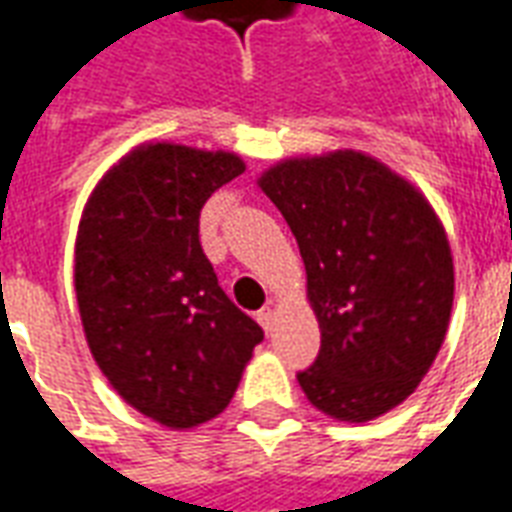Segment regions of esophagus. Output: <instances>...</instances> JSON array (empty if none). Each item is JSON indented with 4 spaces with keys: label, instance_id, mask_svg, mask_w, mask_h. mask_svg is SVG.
Masks as SVG:
<instances>
[{
    "label": "esophagus",
    "instance_id": "esophagus-1",
    "mask_svg": "<svg viewBox=\"0 0 512 512\" xmlns=\"http://www.w3.org/2000/svg\"><path fill=\"white\" fill-rule=\"evenodd\" d=\"M257 323H260L266 332H271V326H274V307H263V310L257 312Z\"/></svg>",
    "mask_w": 512,
    "mask_h": 512
}]
</instances>
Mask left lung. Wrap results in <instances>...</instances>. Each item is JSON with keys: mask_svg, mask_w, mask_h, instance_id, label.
<instances>
[{"mask_svg": "<svg viewBox=\"0 0 512 512\" xmlns=\"http://www.w3.org/2000/svg\"><path fill=\"white\" fill-rule=\"evenodd\" d=\"M260 189L296 235L321 326V351L296 373L307 400L348 422L403 403L450 323L452 257L433 208L354 150L277 164Z\"/></svg>", "mask_w": 512, "mask_h": 512, "instance_id": "obj_1", "label": "left lung"}]
</instances>
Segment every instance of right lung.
I'll return each instance as SVG.
<instances>
[{
  "instance_id": "right-lung-1",
  "label": "right lung",
  "mask_w": 512,
  "mask_h": 512,
  "mask_svg": "<svg viewBox=\"0 0 512 512\" xmlns=\"http://www.w3.org/2000/svg\"><path fill=\"white\" fill-rule=\"evenodd\" d=\"M244 172L233 153L145 145L109 169L76 235L84 334L117 395L167 428L233 400L263 329L227 299L200 244V211Z\"/></svg>"
}]
</instances>
